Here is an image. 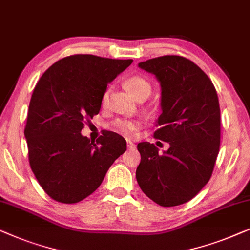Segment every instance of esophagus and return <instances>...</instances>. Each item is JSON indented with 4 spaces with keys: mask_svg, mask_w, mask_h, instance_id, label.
<instances>
[{
    "mask_svg": "<svg viewBox=\"0 0 250 250\" xmlns=\"http://www.w3.org/2000/svg\"><path fill=\"white\" fill-rule=\"evenodd\" d=\"M126 147H128V149H135L136 145L132 142H130V140H126Z\"/></svg>",
    "mask_w": 250,
    "mask_h": 250,
    "instance_id": "esophagus-1",
    "label": "esophagus"
}]
</instances>
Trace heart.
Instances as JSON below:
<instances>
[{"instance_id": "b5f03b06", "label": "heart", "mask_w": 250, "mask_h": 250, "mask_svg": "<svg viewBox=\"0 0 250 250\" xmlns=\"http://www.w3.org/2000/svg\"><path fill=\"white\" fill-rule=\"evenodd\" d=\"M125 86L136 100L140 96L148 97L150 91H152V86H150L148 80L140 76L130 77V78L125 80ZM108 93H110V90H106L103 97H102V104L103 105L106 104ZM112 125H113L114 129H117L119 132H121L125 136H131L138 129V122L135 120H130V119H118V120H115L112 124Z\"/></svg>"}]
</instances>
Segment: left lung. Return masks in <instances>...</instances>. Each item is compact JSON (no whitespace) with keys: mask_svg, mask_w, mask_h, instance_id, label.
<instances>
[{"mask_svg":"<svg viewBox=\"0 0 250 250\" xmlns=\"http://www.w3.org/2000/svg\"><path fill=\"white\" fill-rule=\"evenodd\" d=\"M138 66L155 75L161 83L162 114L154 137L170 144V148L159 154L154 144H138L142 160L137 182L159 205H181L208 182L219 154L221 114L215 87L184 56H160Z\"/></svg>","mask_w":250,"mask_h":250,"instance_id":"left-lung-1","label":"left lung"}]
</instances>
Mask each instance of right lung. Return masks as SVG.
<instances>
[{"instance_id":"right-lung-1","label":"right lung","mask_w":250,"mask_h":250,"mask_svg":"<svg viewBox=\"0 0 250 250\" xmlns=\"http://www.w3.org/2000/svg\"><path fill=\"white\" fill-rule=\"evenodd\" d=\"M132 63L90 54L55 62L31 95L24 128L29 164L38 184L56 202L75 204L100 187L125 140L107 131L96 143L83 137L85 122L98 114L111 83Z\"/></svg>"}]
</instances>
